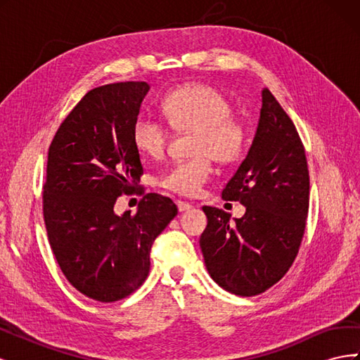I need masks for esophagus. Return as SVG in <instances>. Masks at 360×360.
<instances>
[{"mask_svg": "<svg viewBox=\"0 0 360 360\" xmlns=\"http://www.w3.org/2000/svg\"><path fill=\"white\" fill-rule=\"evenodd\" d=\"M177 207H179V212H188V210L192 209V204H191V202H186V201L179 200V201H177Z\"/></svg>", "mask_w": 360, "mask_h": 360, "instance_id": "1", "label": "esophagus"}]
</instances>
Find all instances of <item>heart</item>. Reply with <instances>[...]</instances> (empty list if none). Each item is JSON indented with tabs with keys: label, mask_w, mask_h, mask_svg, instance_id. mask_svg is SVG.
Wrapping results in <instances>:
<instances>
[{
	"label": "heart",
	"mask_w": 360,
	"mask_h": 360,
	"mask_svg": "<svg viewBox=\"0 0 360 360\" xmlns=\"http://www.w3.org/2000/svg\"><path fill=\"white\" fill-rule=\"evenodd\" d=\"M160 111L169 127L189 138L188 159L176 160L162 172V188L184 197H193L209 181L212 160L230 165L242 158L248 132L240 120L233 117V105L209 85L192 84L168 93L160 102ZM132 143L138 153L159 159L169 143V129L159 120L141 115L132 129Z\"/></svg>",
	"instance_id": "obj_1"
}]
</instances>
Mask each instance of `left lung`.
Returning a JSON list of instances; mask_svg holds the SVG:
<instances>
[{
  "instance_id": "left-lung-1",
  "label": "left lung",
  "mask_w": 360,
  "mask_h": 360,
  "mask_svg": "<svg viewBox=\"0 0 360 360\" xmlns=\"http://www.w3.org/2000/svg\"><path fill=\"white\" fill-rule=\"evenodd\" d=\"M246 207L240 219L204 205V263L224 290L257 296L284 278L297 257L309 209L304 147L288 114L263 90L258 129L246 159L222 191Z\"/></svg>"
}]
</instances>
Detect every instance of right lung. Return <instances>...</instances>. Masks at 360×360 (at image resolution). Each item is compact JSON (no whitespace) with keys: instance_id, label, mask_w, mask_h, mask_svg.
Segmentation results:
<instances>
[{"instance_id":"1","label":"right lung","mask_w":360,"mask_h":360,"mask_svg":"<svg viewBox=\"0 0 360 360\" xmlns=\"http://www.w3.org/2000/svg\"><path fill=\"white\" fill-rule=\"evenodd\" d=\"M148 89L144 81L96 86L64 118L48 151V240L66 279L97 302L122 300L144 284L151 245L177 214L171 198L144 191L135 214L114 213L144 172L132 129Z\"/></svg>"}]
</instances>
